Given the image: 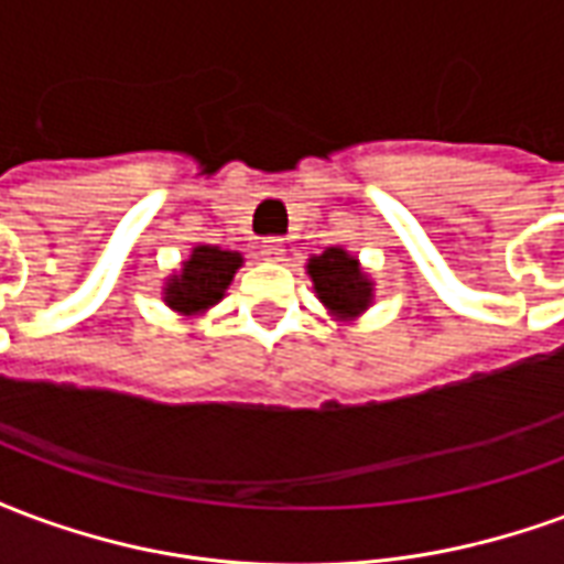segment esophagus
Returning <instances> with one entry per match:
<instances>
[{"label":"esophagus","instance_id":"34e87169","mask_svg":"<svg viewBox=\"0 0 564 564\" xmlns=\"http://www.w3.org/2000/svg\"><path fill=\"white\" fill-rule=\"evenodd\" d=\"M259 253H262V259H269V262H281L283 253H286V247H283L281 238H269V241H262Z\"/></svg>","mask_w":564,"mask_h":564}]
</instances>
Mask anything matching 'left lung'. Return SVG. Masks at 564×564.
Masks as SVG:
<instances>
[{
    "mask_svg": "<svg viewBox=\"0 0 564 564\" xmlns=\"http://www.w3.org/2000/svg\"><path fill=\"white\" fill-rule=\"evenodd\" d=\"M305 269L314 283V293L332 319L354 323L375 305V281L347 247H326L323 253L307 259Z\"/></svg>",
    "mask_w": 564,
    "mask_h": 564,
    "instance_id": "obj_1",
    "label": "left lung"
}]
</instances>
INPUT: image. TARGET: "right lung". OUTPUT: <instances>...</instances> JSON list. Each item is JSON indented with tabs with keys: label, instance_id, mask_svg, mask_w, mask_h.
Here are the masks:
<instances>
[{
	"label": "right lung",
	"instance_id": "obj_1",
	"mask_svg": "<svg viewBox=\"0 0 564 564\" xmlns=\"http://www.w3.org/2000/svg\"><path fill=\"white\" fill-rule=\"evenodd\" d=\"M245 265L238 250H223L214 245H193L189 257L162 283V302L177 317H205L210 307L220 305L232 283L235 271Z\"/></svg>",
	"mask_w": 564,
	"mask_h": 564
}]
</instances>
